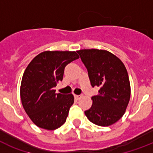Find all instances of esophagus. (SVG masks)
<instances>
[{
	"label": "esophagus",
	"instance_id": "1",
	"mask_svg": "<svg viewBox=\"0 0 153 153\" xmlns=\"http://www.w3.org/2000/svg\"><path fill=\"white\" fill-rule=\"evenodd\" d=\"M74 98H75V99H77V100H79V99H80V98H82V95H77V94H75V95H74Z\"/></svg>",
	"mask_w": 153,
	"mask_h": 153
}]
</instances>
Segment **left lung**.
I'll return each mask as SVG.
<instances>
[{
	"mask_svg": "<svg viewBox=\"0 0 153 153\" xmlns=\"http://www.w3.org/2000/svg\"><path fill=\"white\" fill-rule=\"evenodd\" d=\"M77 52L88 71L91 86L99 87L85 114L97 126H112L122 117L130 100L127 70L118 57L106 50L82 49Z\"/></svg>",
	"mask_w": 153,
	"mask_h": 153,
	"instance_id": "obj_1",
	"label": "left lung"
}]
</instances>
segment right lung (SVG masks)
Here are the masks:
<instances>
[{"label":"right lung","instance_id":"right-lung-1","mask_svg":"<svg viewBox=\"0 0 153 153\" xmlns=\"http://www.w3.org/2000/svg\"><path fill=\"white\" fill-rule=\"evenodd\" d=\"M79 58L75 51H45L26 67L20 84V99L29 118L36 126L55 130L66 122L74 95L55 93L64 68Z\"/></svg>","mask_w":153,"mask_h":153}]
</instances>
